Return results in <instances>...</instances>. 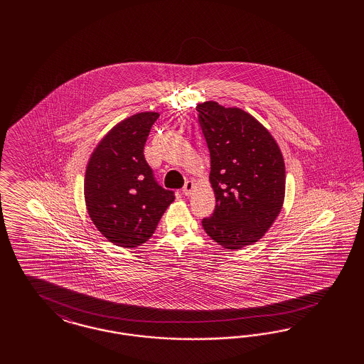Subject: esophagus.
<instances>
[{
	"label": "esophagus",
	"instance_id": "obj_1",
	"mask_svg": "<svg viewBox=\"0 0 364 364\" xmlns=\"http://www.w3.org/2000/svg\"><path fill=\"white\" fill-rule=\"evenodd\" d=\"M193 189H195V183H193L192 180H188L187 183H186V186L183 188V193H184L186 196H189V195L193 192Z\"/></svg>",
	"mask_w": 364,
	"mask_h": 364
}]
</instances>
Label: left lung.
Returning <instances> with one entry per match:
<instances>
[{"label":"left lung","instance_id":"left-lung-1","mask_svg":"<svg viewBox=\"0 0 364 364\" xmlns=\"http://www.w3.org/2000/svg\"><path fill=\"white\" fill-rule=\"evenodd\" d=\"M210 154L216 205L204 231L228 250L260 240L279 216L286 193L280 148L260 122L240 108L216 101L196 107Z\"/></svg>","mask_w":364,"mask_h":364}]
</instances>
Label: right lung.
<instances>
[{
    "instance_id": "add662e5",
    "label": "right lung",
    "mask_w": 364,
    "mask_h": 364,
    "mask_svg": "<svg viewBox=\"0 0 364 364\" xmlns=\"http://www.w3.org/2000/svg\"><path fill=\"white\" fill-rule=\"evenodd\" d=\"M157 112H140L116 124L90 154L84 195L89 218L114 245L146 242L171 203L173 191L157 184L144 145Z\"/></svg>"
}]
</instances>
